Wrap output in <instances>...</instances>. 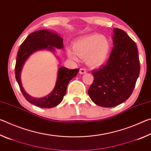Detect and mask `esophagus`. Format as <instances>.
<instances>
[{
	"instance_id": "1",
	"label": "esophagus",
	"mask_w": 151,
	"mask_h": 151,
	"mask_svg": "<svg viewBox=\"0 0 151 151\" xmlns=\"http://www.w3.org/2000/svg\"><path fill=\"white\" fill-rule=\"evenodd\" d=\"M86 73V70L84 68H81L80 70H79V73H80L81 75H84V74H85Z\"/></svg>"
}]
</instances>
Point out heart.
Returning <instances> with one entry per match:
<instances>
[{
  "instance_id": "obj_1",
  "label": "heart",
  "mask_w": 151,
  "mask_h": 151,
  "mask_svg": "<svg viewBox=\"0 0 151 151\" xmlns=\"http://www.w3.org/2000/svg\"><path fill=\"white\" fill-rule=\"evenodd\" d=\"M73 49L67 48L68 58L78 60V57H85L91 67H99L106 62L111 50V44L106 37L100 34H91L76 39L73 43Z\"/></svg>"
}]
</instances>
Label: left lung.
<instances>
[{"instance_id":"obj_1","label":"left lung","mask_w":151,"mask_h":151,"mask_svg":"<svg viewBox=\"0 0 151 151\" xmlns=\"http://www.w3.org/2000/svg\"><path fill=\"white\" fill-rule=\"evenodd\" d=\"M112 48L107 63L93 70L94 81L88 91L96 105L114 107L131 95L140 73L137 47L124 30L113 29Z\"/></svg>"}]
</instances>
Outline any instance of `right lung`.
<instances>
[{"mask_svg": "<svg viewBox=\"0 0 151 151\" xmlns=\"http://www.w3.org/2000/svg\"><path fill=\"white\" fill-rule=\"evenodd\" d=\"M55 48H63V39L59 35L50 30H40L30 34L22 43L18 51L15 77L20 86V91L27 101L40 108L50 109L57 106L62 102L66 92V88L70 81L77 75L78 68L68 69L61 66L58 69L57 78L55 88L50 93L41 98H35L27 93L21 83V71L24 64L30 55L38 50L47 49L54 52Z\"/></svg>", "mask_w": 151, "mask_h": 151, "instance_id": "obj_1", "label": "right lung"}]
</instances>
